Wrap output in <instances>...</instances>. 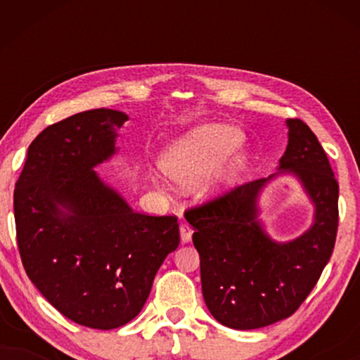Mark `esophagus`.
I'll return each instance as SVG.
<instances>
[{
    "mask_svg": "<svg viewBox=\"0 0 360 360\" xmlns=\"http://www.w3.org/2000/svg\"><path fill=\"white\" fill-rule=\"evenodd\" d=\"M191 234H193V229L188 223H181L180 224V238L181 243H190L191 240Z\"/></svg>",
    "mask_w": 360,
    "mask_h": 360,
    "instance_id": "34e87169",
    "label": "esophagus"
}]
</instances>
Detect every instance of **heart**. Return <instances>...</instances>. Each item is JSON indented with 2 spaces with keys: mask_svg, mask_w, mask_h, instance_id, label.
Listing matches in <instances>:
<instances>
[{
  "mask_svg": "<svg viewBox=\"0 0 360 360\" xmlns=\"http://www.w3.org/2000/svg\"><path fill=\"white\" fill-rule=\"evenodd\" d=\"M238 129L223 124H205L181 137L165 152L162 169L180 185H196L240 144Z\"/></svg>",
  "mask_w": 360,
  "mask_h": 360,
  "instance_id": "1",
  "label": "heart"
}]
</instances>
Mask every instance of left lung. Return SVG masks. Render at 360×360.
Here are the masks:
<instances>
[{
  "label": "left lung",
  "mask_w": 360,
  "mask_h": 360,
  "mask_svg": "<svg viewBox=\"0 0 360 360\" xmlns=\"http://www.w3.org/2000/svg\"><path fill=\"white\" fill-rule=\"evenodd\" d=\"M287 124L280 170L297 175L311 196L316 216L307 233L278 244L260 228L255 200L269 179L248 181L185 210L195 229L205 303L216 321L233 329H257L292 316L311 293L336 244L339 185L331 164L302 120Z\"/></svg>",
  "instance_id": "left-lung-1"
}]
</instances>
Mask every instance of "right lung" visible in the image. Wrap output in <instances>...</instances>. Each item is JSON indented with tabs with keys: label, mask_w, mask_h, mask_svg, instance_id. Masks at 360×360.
<instances>
[{
	"label": "right lung",
	"mask_w": 360,
	"mask_h": 360,
	"mask_svg": "<svg viewBox=\"0 0 360 360\" xmlns=\"http://www.w3.org/2000/svg\"><path fill=\"white\" fill-rule=\"evenodd\" d=\"M124 121V112L100 108L46 127L29 146L14 188L27 277L63 316L91 329L136 318L157 270L180 244L175 214L132 211L93 170L115 154Z\"/></svg>",
	"instance_id": "right-lung-1"
}]
</instances>
